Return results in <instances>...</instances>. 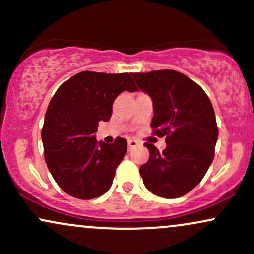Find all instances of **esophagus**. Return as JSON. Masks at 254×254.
<instances>
[{
	"instance_id": "esophagus-1",
	"label": "esophagus",
	"mask_w": 254,
	"mask_h": 254,
	"mask_svg": "<svg viewBox=\"0 0 254 254\" xmlns=\"http://www.w3.org/2000/svg\"><path fill=\"white\" fill-rule=\"evenodd\" d=\"M137 147H139V142L135 141V139H130V141H127V149L129 150L135 149Z\"/></svg>"
}]
</instances>
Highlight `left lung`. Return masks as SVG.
<instances>
[{"instance_id": "obj_1", "label": "left lung", "mask_w": 254, "mask_h": 254, "mask_svg": "<svg viewBox=\"0 0 254 254\" xmlns=\"http://www.w3.org/2000/svg\"><path fill=\"white\" fill-rule=\"evenodd\" d=\"M138 89L153 101L150 127L166 136L167 147L160 153L145 143L149 160L139 173L145 188L164 198H178L194 189L214 159L218 130L208 95L196 82L176 70L132 74Z\"/></svg>"}]
</instances>
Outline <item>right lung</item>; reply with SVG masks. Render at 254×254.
<instances>
[{
    "label": "right lung",
    "mask_w": 254,
    "mask_h": 254,
    "mask_svg": "<svg viewBox=\"0 0 254 254\" xmlns=\"http://www.w3.org/2000/svg\"><path fill=\"white\" fill-rule=\"evenodd\" d=\"M124 90L136 92L131 75L82 71L64 82L49 104L42 139L49 171L64 192L92 199L109 191L127 141H97L99 122L110 121L112 104Z\"/></svg>",
    "instance_id": "1"
}]
</instances>
